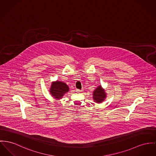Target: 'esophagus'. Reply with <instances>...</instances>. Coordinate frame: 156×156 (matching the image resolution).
<instances>
[{
	"instance_id": "1",
	"label": "esophagus",
	"mask_w": 156,
	"mask_h": 156,
	"mask_svg": "<svg viewBox=\"0 0 156 156\" xmlns=\"http://www.w3.org/2000/svg\"><path fill=\"white\" fill-rule=\"evenodd\" d=\"M76 92H82L83 90H79V89H76Z\"/></svg>"
}]
</instances>
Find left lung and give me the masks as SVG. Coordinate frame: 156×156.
<instances>
[{"mask_svg":"<svg viewBox=\"0 0 156 156\" xmlns=\"http://www.w3.org/2000/svg\"><path fill=\"white\" fill-rule=\"evenodd\" d=\"M106 98V94L101 86H98L93 92V99L95 102L101 103Z\"/></svg>","mask_w":156,"mask_h":156,"instance_id":"8db88e82","label":"left lung"}]
</instances>
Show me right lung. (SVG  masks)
Masks as SVG:
<instances>
[{
  "label": "right lung",
  "mask_w": 156,
  "mask_h": 156,
  "mask_svg": "<svg viewBox=\"0 0 156 156\" xmlns=\"http://www.w3.org/2000/svg\"><path fill=\"white\" fill-rule=\"evenodd\" d=\"M69 90V86L66 83L57 80L51 84L50 93L54 98L60 99L62 98L64 94L68 92Z\"/></svg>",
  "instance_id": "obj_1"
}]
</instances>
